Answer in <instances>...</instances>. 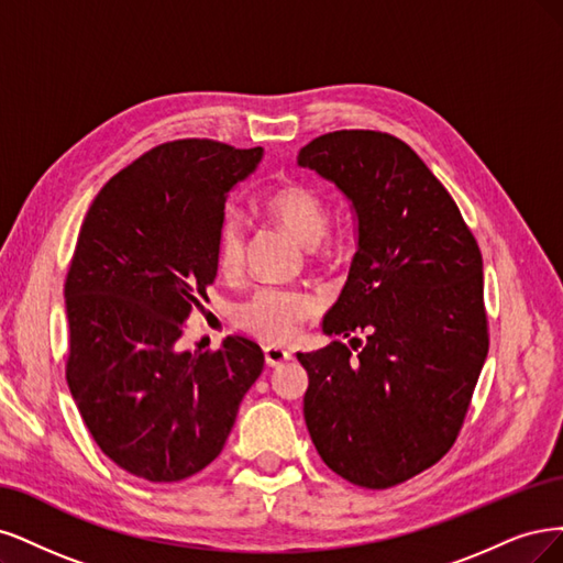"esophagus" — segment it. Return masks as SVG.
<instances>
[{"instance_id":"esophagus-1","label":"esophagus","mask_w":563,"mask_h":563,"mask_svg":"<svg viewBox=\"0 0 563 563\" xmlns=\"http://www.w3.org/2000/svg\"><path fill=\"white\" fill-rule=\"evenodd\" d=\"M264 357H266V365L268 367H278V365H283V362L292 360V353L280 349V346H266L264 349Z\"/></svg>"}]
</instances>
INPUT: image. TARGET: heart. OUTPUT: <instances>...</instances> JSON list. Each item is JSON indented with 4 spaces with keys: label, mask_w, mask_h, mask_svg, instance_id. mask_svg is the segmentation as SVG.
Segmentation results:
<instances>
[{
    "label": "heart",
    "mask_w": 563,
    "mask_h": 563,
    "mask_svg": "<svg viewBox=\"0 0 563 563\" xmlns=\"http://www.w3.org/2000/svg\"><path fill=\"white\" fill-rule=\"evenodd\" d=\"M262 212L280 224L303 247H316L330 224V208L324 198L306 185H283L262 198ZM245 231L241 217L227 212L217 229V264L233 274L243 264ZM316 311L311 297L280 287H262L247 301L235 306L233 320L241 330L264 341H287L297 334L301 322Z\"/></svg>",
    "instance_id": "1"
}]
</instances>
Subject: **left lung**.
<instances>
[{"mask_svg": "<svg viewBox=\"0 0 563 563\" xmlns=\"http://www.w3.org/2000/svg\"><path fill=\"white\" fill-rule=\"evenodd\" d=\"M297 163L349 198L357 250L322 318L324 334H367L297 353L303 419L324 465L388 488L456 442L488 353L482 252L459 206L409 144L378 131L308 142ZM356 353L353 354L352 351Z\"/></svg>", "mask_w": 563, "mask_h": 563, "instance_id": "obj_1", "label": "left lung"}]
</instances>
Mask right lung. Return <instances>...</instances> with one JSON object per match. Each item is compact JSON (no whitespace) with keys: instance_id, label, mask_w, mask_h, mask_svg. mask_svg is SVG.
I'll list each match as a JSON object with an SVG mask.
<instances>
[{"instance_id":"right-lung-1","label":"right lung","mask_w":563,"mask_h":563,"mask_svg":"<svg viewBox=\"0 0 563 563\" xmlns=\"http://www.w3.org/2000/svg\"><path fill=\"white\" fill-rule=\"evenodd\" d=\"M262 147L175 140L142 154L90 203L65 280L67 386L107 459L150 482L210 465L235 423L264 353L245 336L220 351L179 349L217 276L229 191Z\"/></svg>"}]
</instances>
